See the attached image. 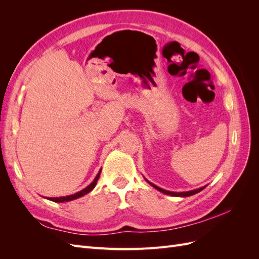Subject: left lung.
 <instances>
[{
  "instance_id": "1",
  "label": "left lung",
  "mask_w": 259,
  "mask_h": 259,
  "mask_svg": "<svg viewBox=\"0 0 259 259\" xmlns=\"http://www.w3.org/2000/svg\"><path fill=\"white\" fill-rule=\"evenodd\" d=\"M149 183V182H148ZM152 187H154L155 189H158L159 191H161L162 193H165V194H168V195H173V197H190V195H193L195 193H198L200 191H202L203 189H204L205 187H202L200 188V189H195V190H192V191H188V192H171V191H167V190H164V189H161V188L156 187L155 185L149 183Z\"/></svg>"
}]
</instances>
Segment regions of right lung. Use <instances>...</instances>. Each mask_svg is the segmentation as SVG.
<instances>
[{"instance_id":"add662e5","label":"right lung","mask_w":259,"mask_h":259,"mask_svg":"<svg viewBox=\"0 0 259 259\" xmlns=\"http://www.w3.org/2000/svg\"><path fill=\"white\" fill-rule=\"evenodd\" d=\"M100 171H101V169L99 170V173L97 174V176L95 177V179L93 180V183H92L91 185H89V186L86 187V188H84L83 190H81V191H79V192H76V193H74V194H71V195H67V197H60V198H49V200H51V201H53V202H58V203H61V202L72 201V200H74V199H77V198H80V197H83V195H85L86 193L91 192V191L94 189V187L96 186V184H97V180H98V178H99V176H100Z\"/></svg>"}]
</instances>
